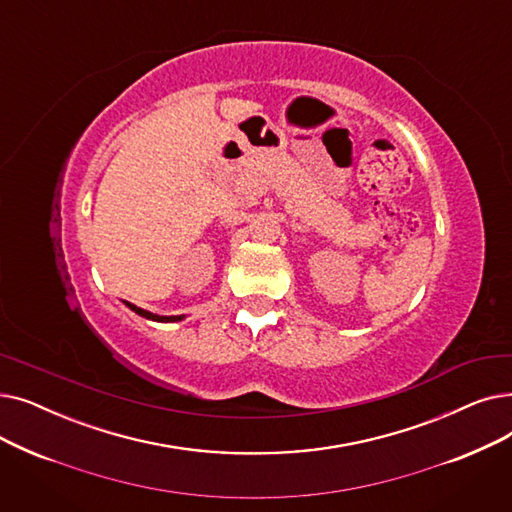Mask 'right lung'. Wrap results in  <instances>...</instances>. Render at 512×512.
Masks as SVG:
<instances>
[{
	"mask_svg": "<svg viewBox=\"0 0 512 512\" xmlns=\"http://www.w3.org/2000/svg\"><path fill=\"white\" fill-rule=\"evenodd\" d=\"M125 305L131 309V311H136L138 316H142V318H146V320H152V322H182L186 316H159V314H152V311H146V309H142V307H138V305H133V303H127L125 301Z\"/></svg>",
	"mask_w": 512,
	"mask_h": 512,
	"instance_id": "1",
	"label": "right lung"
}]
</instances>
